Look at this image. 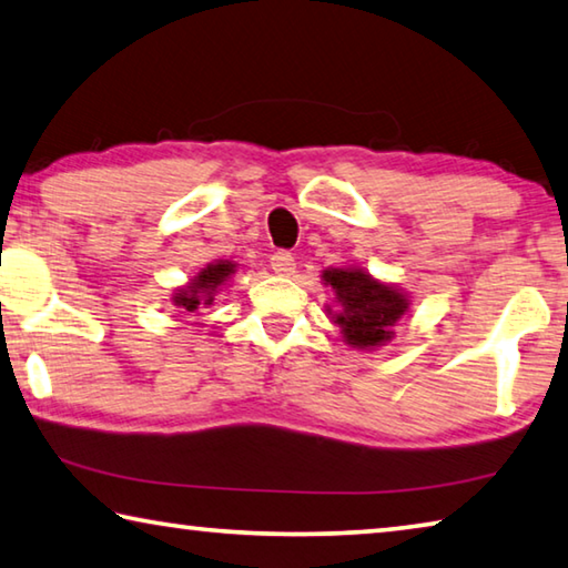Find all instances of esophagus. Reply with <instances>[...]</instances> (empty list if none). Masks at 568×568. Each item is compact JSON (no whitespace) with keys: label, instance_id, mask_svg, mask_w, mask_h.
I'll use <instances>...</instances> for the list:
<instances>
[{"label":"esophagus","instance_id":"34e87169","mask_svg":"<svg viewBox=\"0 0 568 568\" xmlns=\"http://www.w3.org/2000/svg\"><path fill=\"white\" fill-rule=\"evenodd\" d=\"M295 255L293 253H287V250H277V253H273V257H271V267H273V273H277V275H293L295 273Z\"/></svg>","mask_w":568,"mask_h":568}]
</instances>
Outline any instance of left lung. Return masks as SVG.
Instances as JSON below:
<instances>
[{
    "mask_svg": "<svg viewBox=\"0 0 568 568\" xmlns=\"http://www.w3.org/2000/svg\"><path fill=\"white\" fill-rule=\"evenodd\" d=\"M325 285L333 287L341 311L331 318L343 333V341L358 351H373L393 338L396 325L408 311V297L398 287L376 281L361 267H328Z\"/></svg>",
    "mask_w": 568,
    "mask_h": 568,
    "instance_id": "1",
    "label": "left lung"
}]
</instances>
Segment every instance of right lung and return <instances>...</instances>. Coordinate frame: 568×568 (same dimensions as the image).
<instances>
[{
    "label": "right lung",
    "instance_id": "1",
    "mask_svg": "<svg viewBox=\"0 0 568 568\" xmlns=\"http://www.w3.org/2000/svg\"><path fill=\"white\" fill-rule=\"evenodd\" d=\"M235 267L237 265L230 261L210 263L185 287H178L175 295H172V303L185 313H195L200 307L213 305L215 293L230 281V275H235Z\"/></svg>",
    "mask_w": 568,
    "mask_h": 568
}]
</instances>
